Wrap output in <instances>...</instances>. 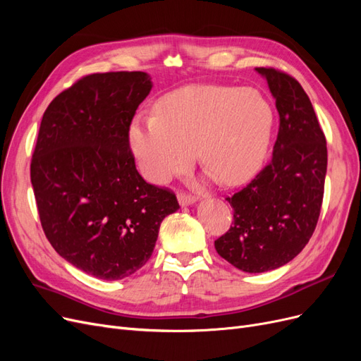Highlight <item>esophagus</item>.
Listing matches in <instances>:
<instances>
[{"mask_svg":"<svg viewBox=\"0 0 361 361\" xmlns=\"http://www.w3.org/2000/svg\"><path fill=\"white\" fill-rule=\"evenodd\" d=\"M178 202H179L180 206H190L195 202V197H192V195H190V194L179 192L178 194Z\"/></svg>","mask_w":361,"mask_h":361,"instance_id":"obj_1","label":"esophagus"}]
</instances>
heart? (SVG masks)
Returning <instances> with one entry per match:
<instances>
[{"mask_svg": "<svg viewBox=\"0 0 361 361\" xmlns=\"http://www.w3.org/2000/svg\"><path fill=\"white\" fill-rule=\"evenodd\" d=\"M274 110L256 89L187 85L164 96L157 114H138L129 146L143 176L164 183L195 158L215 179L233 187L260 170L271 143Z\"/></svg>", "mask_w": 361, "mask_h": 361, "instance_id": "b5f03b06", "label": "heart"}]
</instances>
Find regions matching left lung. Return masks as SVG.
Returning a JSON list of instances; mask_svg holds the SVG:
<instances>
[{
	"instance_id": "obj_1",
	"label": "left lung",
	"mask_w": 361,
	"mask_h": 361,
	"mask_svg": "<svg viewBox=\"0 0 361 361\" xmlns=\"http://www.w3.org/2000/svg\"><path fill=\"white\" fill-rule=\"evenodd\" d=\"M280 116L268 166L226 200L233 223L215 241L228 264L250 274L286 265L309 243L321 214L326 141L301 84L272 68H256Z\"/></svg>"
}]
</instances>
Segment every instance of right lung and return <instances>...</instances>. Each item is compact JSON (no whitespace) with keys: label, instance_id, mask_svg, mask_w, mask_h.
<instances>
[{"label":"right lung","instance_id":"right-lung-1","mask_svg":"<svg viewBox=\"0 0 361 361\" xmlns=\"http://www.w3.org/2000/svg\"><path fill=\"white\" fill-rule=\"evenodd\" d=\"M152 90L146 72L87 75L42 117L31 159L40 223L54 250L102 280L133 276L150 259L176 195L147 183L129 126Z\"/></svg>","mask_w":361,"mask_h":361}]
</instances>
